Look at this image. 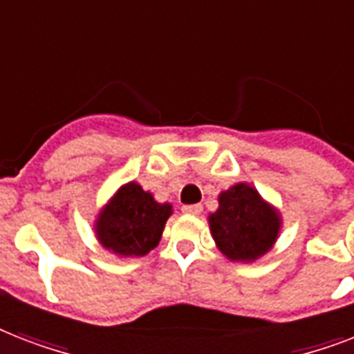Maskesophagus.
I'll use <instances>...</instances> for the list:
<instances>
[{
  "instance_id": "obj_1",
  "label": "esophagus",
  "mask_w": 354,
  "mask_h": 354,
  "mask_svg": "<svg viewBox=\"0 0 354 354\" xmlns=\"http://www.w3.org/2000/svg\"><path fill=\"white\" fill-rule=\"evenodd\" d=\"M182 211L185 215H200L202 213V205L193 204V205H183Z\"/></svg>"
}]
</instances>
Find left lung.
I'll list each match as a JSON object with an SVG mask.
<instances>
[{
    "label": "left lung",
    "instance_id": "8db88e82",
    "mask_svg": "<svg viewBox=\"0 0 354 354\" xmlns=\"http://www.w3.org/2000/svg\"><path fill=\"white\" fill-rule=\"evenodd\" d=\"M216 248L235 263H253L274 248L281 213L248 183H235L218 194V209L209 213Z\"/></svg>",
    "mask_w": 354,
    "mask_h": 354
}]
</instances>
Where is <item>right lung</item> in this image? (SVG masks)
Returning a JSON list of instances; mask_svg holds the SVG:
<instances>
[{
	"label": "right lung",
	"mask_w": 354,
	"mask_h": 354,
	"mask_svg": "<svg viewBox=\"0 0 354 354\" xmlns=\"http://www.w3.org/2000/svg\"><path fill=\"white\" fill-rule=\"evenodd\" d=\"M171 215L169 202L160 204L138 182H128L99 211L93 230L101 246L113 255L143 257L160 244Z\"/></svg>",
	"instance_id": "add662e5"
}]
</instances>
